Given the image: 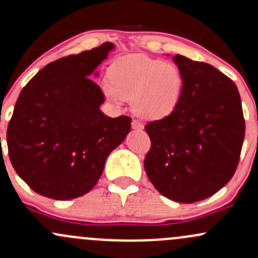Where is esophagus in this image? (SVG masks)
Returning a JSON list of instances; mask_svg holds the SVG:
<instances>
[{
	"mask_svg": "<svg viewBox=\"0 0 258 258\" xmlns=\"http://www.w3.org/2000/svg\"><path fill=\"white\" fill-rule=\"evenodd\" d=\"M143 125H142L141 122H139L138 120H133L132 121V128H135V130H143Z\"/></svg>",
	"mask_w": 258,
	"mask_h": 258,
	"instance_id": "esophagus-1",
	"label": "esophagus"
}]
</instances>
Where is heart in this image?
<instances>
[{"label":"heart","instance_id":"1","mask_svg":"<svg viewBox=\"0 0 258 258\" xmlns=\"http://www.w3.org/2000/svg\"><path fill=\"white\" fill-rule=\"evenodd\" d=\"M100 86L114 104L131 99L132 110L138 116L161 120L172 114L178 105L184 78L172 63L130 54L111 64L109 80H103Z\"/></svg>","mask_w":258,"mask_h":258}]
</instances>
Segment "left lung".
Wrapping results in <instances>:
<instances>
[{"label": "left lung", "instance_id": "left-lung-1", "mask_svg": "<svg viewBox=\"0 0 258 258\" xmlns=\"http://www.w3.org/2000/svg\"><path fill=\"white\" fill-rule=\"evenodd\" d=\"M184 86L171 115L146 125L152 148L148 178L167 199L190 204L217 193L232 179L245 137L240 94L212 65L176 54Z\"/></svg>", "mask_w": 258, "mask_h": 258}]
</instances>
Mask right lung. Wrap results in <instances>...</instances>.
<instances>
[{"instance_id": "1", "label": "right lung", "mask_w": 258, "mask_h": 258, "mask_svg": "<svg viewBox=\"0 0 258 258\" xmlns=\"http://www.w3.org/2000/svg\"><path fill=\"white\" fill-rule=\"evenodd\" d=\"M114 43L47 64L20 92L8 123V155L34 191L70 200L91 190L106 158L125 141L131 117H109L104 94L91 76Z\"/></svg>"}]
</instances>
